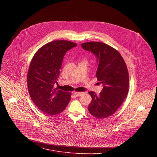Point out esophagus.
<instances>
[{
    "mask_svg": "<svg viewBox=\"0 0 157 157\" xmlns=\"http://www.w3.org/2000/svg\"><path fill=\"white\" fill-rule=\"evenodd\" d=\"M82 94H83V93H82V92H74V94H75L76 96H81Z\"/></svg>",
    "mask_w": 157,
    "mask_h": 157,
    "instance_id": "esophagus-1",
    "label": "esophagus"
}]
</instances>
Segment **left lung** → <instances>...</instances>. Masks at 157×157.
<instances>
[{
  "mask_svg": "<svg viewBox=\"0 0 157 157\" xmlns=\"http://www.w3.org/2000/svg\"><path fill=\"white\" fill-rule=\"evenodd\" d=\"M81 47L96 57V77L103 86L99 96L89 92L92 98L88 106L89 112L98 119L109 117L127 96L129 78L127 66L121 54L105 43L91 41L82 43Z\"/></svg>",
  "mask_w": 157,
  "mask_h": 157,
  "instance_id": "obj_1",
  "label": "left lung"
}]
</instances>
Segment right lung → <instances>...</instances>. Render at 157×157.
<instances>
[{
	"label": "right lung",
	"instance_id": "right-lung-1",
	"mask_svg": "<svg viewBox=\"0 0 157 157\" xmlns=\"http://www.w3.org/2000/svg\"><path fill=\"white\" fill-rule=\"evenodd\" d=\"M77 44L66 40L51 41L35 54L27 74L29 92L37 107L48 115L63 112L71 94L54 87L59 75L64 56Z\"/></svg>",
	"mask_w": 157,
	"mask_h": 157
}]
</instances>
